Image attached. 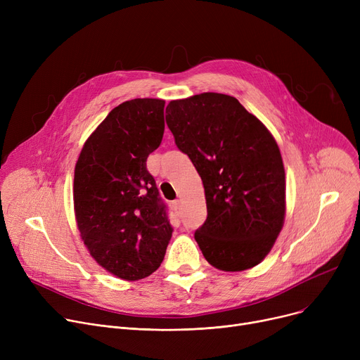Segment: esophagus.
Returning <instances> with one entry per match:
<instances>
[{"label":"esophagus","instance_id":"1","mask_svg":"<svg viewBox=\"0 0 360 360\" xmlns=\"http://www.w3.org/2000/svg\"><path fill=\"white\" fill-rule=\"evenodd\" d=\"M172 209H174L175 212H178V210L181 209V201H179V200H175V201H172Z\"/></svg>","mask_w":360,"mask_h":360}]
</instances>
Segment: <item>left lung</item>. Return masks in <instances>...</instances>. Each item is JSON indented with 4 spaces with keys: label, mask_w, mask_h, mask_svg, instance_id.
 <instances>
[{
    "label": "left lung",
    "mask_w": 360,
    "mask_h": 360,
    "mask_svg": "<svg viewBox=\"0 0 360 360\" xmlns=\"http://www.w3.org/2000/svg\"><path fill=\"white\" fill-rule=\"evenodd\" d=\"M166 124L201 176L207 219L194 233L213 267L252 269L285 223L286 179L278 146L233 96L201 93L172 101Z\"/></svg>",
    "instance_id": "8db88e82"
}]
</instances>
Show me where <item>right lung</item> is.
I'll list each match as a JSON object with an SVG mask.
<instances>
[{
	"mask_svg": "<svg viewBox=\"0 0 360 360\" xmlns=\"http://www.w3.org/2000/svg\"><path fill=\"white\" fill-rule=\"evenodd\" d=\"M165 101L132 99L113 108L84 143L74 169L80 236L99 266L140 280L162 264L172 226L146 162L163 139Z\"/></svg>",
	"mask_w": 360,
	"mask_h": 360,
	"instance_id": "obj_1",
	"label": "right lung"
}]
</instances>
